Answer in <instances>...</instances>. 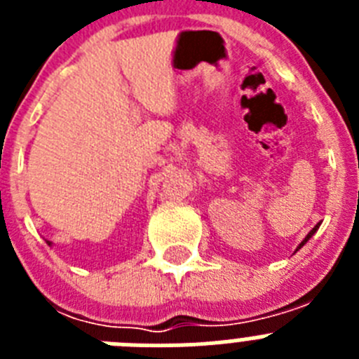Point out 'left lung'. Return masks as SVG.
I'll list each match as a JSON object with an SVG mask.
<instances>
[{
  "label": "left lung",
  "instance_id": "1",
  "mask_svg": "<svg viewBox=\"0 0 359 359\" xmlns=\"http://www.w3.org/2000/svg\"><path fill=\"white\" fill-rule=\"evenodd\" d=\"M318 228H320V223H318V224H316V226H315V228H313V230H311V231H309V233H307V236H306V239H304V241H302V243L298 244V248H297V250H294V252H298V250L302 248L304 244H306V243H307V241H309V239H311V237L315 236V233H316V230H318Z\"/></svg>",
  "mask_w": 359,
  "mask_h": 359
}]
</instances>
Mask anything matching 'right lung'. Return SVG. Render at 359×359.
<instances>
[{
    "label": "right lung",
    "instance_id": "obj_1",
    "mask_svg": "<svg viewBox=\"0 0 359 359\" xmlns=\"http://www.w3.org/2000/svg\"><path fill=\"white\" fill-rule=\"evenodd\" d=\"M46 243H48V244H50V246H52V243H50V241H46Z\"/></svg>",
    "mask_w": 359,
    "mask_h": 359
}]
</instances>
